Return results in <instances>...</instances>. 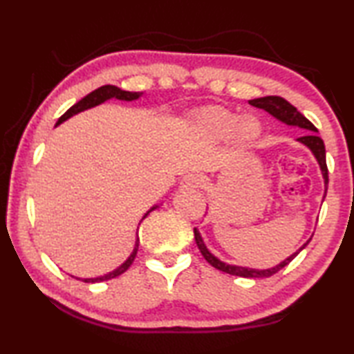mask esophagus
Here are the masks:
<instances>
[{
    "label": "esophagus",
    "instance_id": "1",
    "mask_svg": "<svg viewBox=\"0 0 354 354\" xmlns=\"http://www.w3.org/2000/svg\"><path fill=\"white\" fill-rule=\"evenodd\" d=\"M203 183V178L200 175H194V173H189V175H184L181 179V187L184 189H196L200 187Z\"/></svg>",
    "mask_w": 354,
    "mask_h": 354
}]
</instances>
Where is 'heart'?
<instances>
[{
    "instance_id": "heart-1",
    "label": "heart",
    "mask_w": 354,
    "mask_h": 354,
    "mask_svg": "<svg viewBox=\"0 0 354 354\" xmlns=\"http://www.w3.org/2000/svg\"><path fill=\"white\" fill-rule=\"evenodd\" d=\"M196 127L203 134L215 140H225L234 134L239 145H250L262 133L259 120L253 115L241 118L237 113L215 107L203 112L196 120Z\"/></svg>"
}]
</instances>
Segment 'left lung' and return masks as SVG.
<instances>
[{
	"mask_svg": "<svg viewBox=\"0 0 354 354\" xmlns=\"http://www.w3.org/2000/svg\"><path fill=\"white\" fill-rule=\"evenodd\" d=\"M248 103L254 107H259V109H263L266 112L270 113L279 122H283L284 124H289V127H298L304 131H308V134H304L301 137H298V142L303 143L304 147H308L310 151H313L314 158L317 159V162L320 165V170H322V176L325 179V195H326V190H328V167H326V151H325V143L320 139L319 136H317V128L314 127L313 123L309 122V120L303 115L301 112L297 111L295 106H292L289 101H286L284 98L281 97H263V98H256V100H250ZM323 200H325V196H323ZM195 232V242L198 245V248L201 251V254L205 259L211 263L212 267L217 268L220 272H225V273H230V274H234V277H242V278H268L272 277V274L278 273L281 268L286 267L287 263H289L293 257H295L299 251H301L306 245L310 242V237L309 241L303 245L301 248L297 250L295 253L290 254L287 259H284L278 266H274L272 268H266V270H259V268H250V267H241V266H231V263H226L223 261H220L218 257H215L211 251L206 248L205 242H203V239L200 236L198 230H194Z\"/></svg>",
	"mask_w": 354,
	"mask_h": 354,
	"instance_id": "1",
	"label": "left lung"
}]
</instances>
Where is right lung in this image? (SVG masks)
Listing matches in <instances>:
<instances>
[{"label":"right lung","mask_w":354,"mask_h":354,"mask_svg":"<svg viewBox=\"0 0 354 354\" xmlns=\"http://www.w3.org/2000/svg\"><path fill=\"white\" fill-rule=\"evenodd\" d=\"M142 92H127V91H122V88H118L115 86H111V84H107V86H103L97 88V91H93L87 95V97H84L82 100L77 101L76 104H73L70 107V109L64 113V115L57 120L56 127H59L62 122H65V120H68L70 117L76 115V113H80L82 111H87V109H92V107L98 106L101 103H104V101L111 100V98H115V100H122V101H134V100H139L142 97ZM159 206H153L149 211L143 215V218L147 217V215L154 211V209H158ZM142 218V220H143ZM137 250H139V237L136 239V245H134V250L133 253H131V256L128 257L127 261H124L122 266H120L118 268H115V270L109 272L107 274H103V277H97V278H76V279H81L84 281V283H101V281H107V279H112V278H117L120 277V274L124 273L128 270V268L131 267V263L134 262L136 259V254H137ZM75 278V277H73Z\"/></svg>","instance_id":"right-lung-1"}]
</instances>
